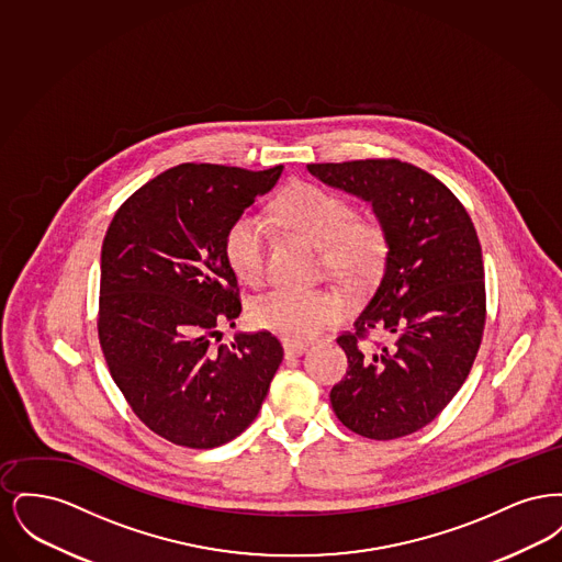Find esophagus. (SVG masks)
I'll return each instance as SVG.
<instances>
[{"instance_id":"obj_1","label":"esophagus","mask_w":562,"mask_h":562,"mask_svg":"<svg viewBox=\"0 0 562 562\" xmlns=\"http://www.w3.org/2000/svg\"><path fill=\"white\" fill-rule=\"evenodd\" d=\"M305 349H307V344H303V341H294V339H286V341H284V353H286V358H296V356H301Z\"/></svg>"}]
</instances>
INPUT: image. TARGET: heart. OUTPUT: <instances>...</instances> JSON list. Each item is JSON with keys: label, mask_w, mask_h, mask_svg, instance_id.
<instances>
[{"label": "heart", "mask_w": 562, "mask_h": 562, "mask_svg": "<svg viewBox=\"0 0 562 562\" xmlns=\"http://www.w3.org/2000/svg\"><path fill=\"white\" fill-rule=\"evenodd\" d=\"M280 213L299 234L324 246L326 268L353 289L379 278L387 240L373 218H358L339 193L318 186H296L280 200ZM268 250V223L261 214H238L225 234V257L241 282L261 280ZM344 301L333 291L276 286L250 303V321L286 339H310L339 321Z\"/></svg>", "instance_id": "1"}]
</instances>
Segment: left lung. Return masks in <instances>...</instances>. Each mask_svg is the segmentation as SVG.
I'll list each match as a JSON object with an SVG mask.
<instances>
[{
	"instance_id": "left-lung-1",
	"label": "left lung",
	"mask_w": 562,
	"mask_h": 562,
	"mask_svg": "<svg viewBox=\"0 0 562 562\" xmlns=\"http://www.w3.org/2000/svg\"><path fill=\"white\" fill-rule=\"evenodd\" d=\"M324 186L371 204L385 232L383 276L356 333L337 339L348 373L330 390L346 428L392 440L428 426L453 401L481 348L484 268L474 223L426 170L401 160L307 164ZM369 329L393 346L362 352Z\"/></svg>"
}]
</instances>
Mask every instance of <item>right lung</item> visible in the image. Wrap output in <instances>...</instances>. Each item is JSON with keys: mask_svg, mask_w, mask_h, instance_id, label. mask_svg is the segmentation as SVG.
<instances>
[{"mask_svg": "<svg viewBox=\"0 0 562 562\" xmlns=\"http://www.w3.org/2000/svg\"><path fill=\"white\" fill-rule=\"evenodd\" d=\"M282 168L181 164L136 189L109 225L99 303L109 373L134 415L179 447L240 436L282 362L268 330L218 344L241 312L225 234Z\"/></svg>", "mask_w": 562, "mask_h": 562, "instance_id": "add662e5", "label": "right lung"}]
</instances>
